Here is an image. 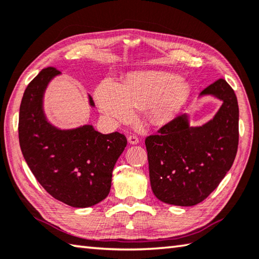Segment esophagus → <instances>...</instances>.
<instances>
[{
	"label": "esophagus",
	"mask_w": 259,
	"mask_h": 259,
	"mask_svg": "<svg viewBox=\"0 0 259 259\" xmlns=\"http://www.w3.org/2000/svg\"><path fill=\"white\" fill-rule=\"evenodd\" d=\"M128 141H129L130 144L137 145V144H139V138H138V137H137L136 135H130V136L128 137Z\"/></svg>",
	"instance_id": "1"
}]
</instances>
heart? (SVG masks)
<instances>
[{"label": "heart", "instance_id": "heart-1", "mask_svg": "<svg viewBox=\"0 0 259 259\" xmlns=\"http://www.w3.org/2000/svg\"><path fill=\"white\" fill-rule=\"evenodd\" d=\"M187 85L173 75L151 72L131 77L122 86L104 80L95 92L101 111L118 121H128L135 108L149 106L150 118L164 122L183 103Z\"/></svg>", "mask_w": 259, "mask_h": 259}]
</instances>
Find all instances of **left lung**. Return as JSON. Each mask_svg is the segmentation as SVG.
Returning <instances> with one entry per match:
<instances>
[{
	"label": "left lung",
	"mask_w": 259,
	"mask_h": 259,
	"mask_svg": "<svg viewBox=\"0 0 259 259\" xmlns=\"http://www.w3.org/2000/svg\"><path fill=\"white\" fill-rule=\"evenodd\" d=\"M222 101L214 118L202 126H190L179 114L146 138L150 185L165 203L192 206L205 200L234 164L239 141V108L235 91L224 78L201 95Z\"/></svg>",
	"instance_id": "8db88e82"
}]
</instances>
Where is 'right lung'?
I'll return each instance as SVG.
<instances>
[{
	"mask_svg": "<svg viewBox=\"0 0 259 259\" xmlns=\"http://www.w3.org/2000/svg\"><path fill=\"white\" fill-rule=\"evenodd\" d=\"M60 74L44 68L23 93L19 113V141L32 174L48 193L74 207H88L108 196L112 170L126 146L125 136L103 135L92 125L59 130L42 110V96L50 79ZM90 104L94 106L90 96Z\"/></svg>",
	"mask_w": 259,
	"mask_h": 259,
	"instance_id": "right-lung-1",
	"label": "right lung"
}]
</instances>
